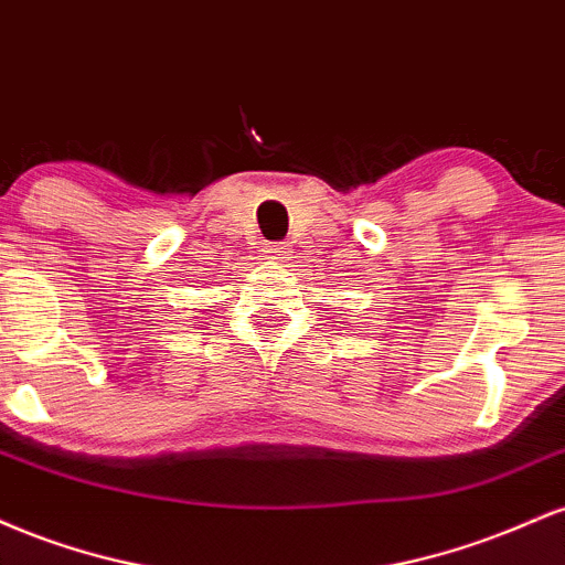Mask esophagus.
Segmentation results:
<instances>
[{"mask_svg": "<svg viewBox=\"0 0 565 565\" xmlns=\"http://www.w3.org/2000/svg\"><path fill=\"white\" fill-rule=\"evenodd\" d=\"M287 255H289V244H268L265 246V257H268V260H276V263H284L287 260Z\"/></svg>", "mask_w": 565, "mask_h": 565, "instance_id": "obj_1", "label": "esophagus"}]
</instances>
